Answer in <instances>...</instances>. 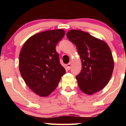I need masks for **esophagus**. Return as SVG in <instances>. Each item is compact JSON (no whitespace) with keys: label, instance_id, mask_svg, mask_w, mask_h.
<instances>
[{"label":"esophagus","instance_id":"1","mask_svg":"<svg viewBox=\"0 0 126 126\" xmlns=\"http://www.w3.org/2000/svg\"><path fill=\"white\" fill-rule=\"evenodd\" d=\"M71 62H69V63H68V64H67V68H68L69 69H70V68H71Z\"/></svg>","mask_w":126,"mask_h":126}]
</instances>
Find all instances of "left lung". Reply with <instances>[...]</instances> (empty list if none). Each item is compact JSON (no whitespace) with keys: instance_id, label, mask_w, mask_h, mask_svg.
I'll use <instances>...</instances> for the list:
<instances>
[{"instance_id":"obj_1","label":"left lung","mask_w":126,"mask_h":126,"mask_svg":"<svg viewBox=\"0 0 126 126\" xmlns=\"http://www.w3.org/2000/svg\"><path fill=\"white\" fill-rule=\"evenodd\" d=\"M67 37L76 46L82 62V69L76 77L80 90L87 94L100 91L109 82L113 69L109 47L81 30H70Z\"/></svg>"}]
</instances>
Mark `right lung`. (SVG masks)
<instances>
[{
    "label": "right lung",
    "instance_id": "1",
    "mask_svg": "<svg viewBox=\"0 0 126 126\" xmlns=\"http://www.w3.org/2000/svg\"><path fill=\"white\" fill-rule=\"evenodd\" d=\"M64 34L61 29L37 33L24 43L20 52L21 75L28 87L41 96L49 95L65 73L55 49Z\"/></svg>",
    "mask_w": 126,
    "mask_h": 126
}]
</instances>
